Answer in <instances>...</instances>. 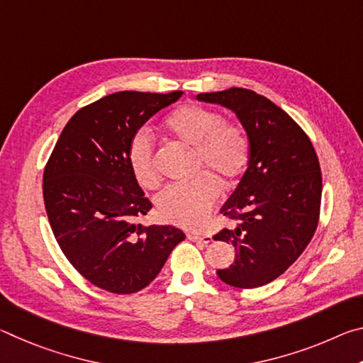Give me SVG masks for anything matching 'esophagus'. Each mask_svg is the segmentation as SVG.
<instances>
[{
	"mask_svg": "<svg viewBox=\"0 0 363 363\" xmlns=\"http://www.w3.org/2000/svg\"><path fill=\"white\" fill-rule=\"evenodd\" d=\"M187 238H189V240H192V242H201V243H205V245L213 242V237L210 235V233L190 232V233H187Z\"/></svg>",
	"mask_w": 363,
	"mask_h": 363,
	"instance_id": "esophagus-1",
	"label": "esophagus"
}]
</instances>
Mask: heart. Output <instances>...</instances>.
<instances>
[{"label": "heart", "instance_id": "1", "mask_svg": "<svg viewBox=\"0 0 363 363\" xmlns=\"http://www.w3.org/2000/svg\"><path fill=\"white\" fill-rule=\"evenodd\" d=\"M168 131L195 147L196 168H208L224 179H235L250 162V139L240 126L225 123L223 115L199 104L176 108L167 121ZM128 163L138 182L155 187L158 171L153 158V139L147 128L133 134L128 145ZM220 195L216 177L203 173L192 182L171 184L157 195V214L167 223L184 227H200L210 218Z\"/></svg>", "mask_w": 363, "mask_h": 363}]
</instances>
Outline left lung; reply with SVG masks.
<instances>
[{
  "label": "left lung",
  "mask_w": 363,
  "mask_h": 363,
  "mask_svg": "<svg viewBox=\"0 0 363 363\" xmlns=\"http://www.w3.org/2000/svg\"><path fill=\"white\" fill-rule=\"evenodd\" d=\"M196 99L230 108L250 139V162L220 208L235 220L214 240L232 243L235 261L218 269L224 284L257 288L298 259L318 224L322 173L311 139L285 110L255 91L230 88Z\"/></svg>",
  "instance_id": "1"
}]
</instances>
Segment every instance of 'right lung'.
Returning a JSON list of instances; mask_svg holds the SVG:
<instances>
[{"label": "right lung", "mask_w": 363, "mask_h": 363, "mask_svg": "<svg viewBox=\"0 0 363 363\" xmlns=\"http://www.w3.org/2000/svg\"><path fill=\"white\" fill-rule=\"evenodd\" d=\"M181 96L102 97L72 116L46 163L43 196L54 237L72 266L106 291L143 290L186 238L173 225L139 224L152 203L128 163L133 134Z\"/></svg>", "instance_id": "obj_1"}]
</instances>
